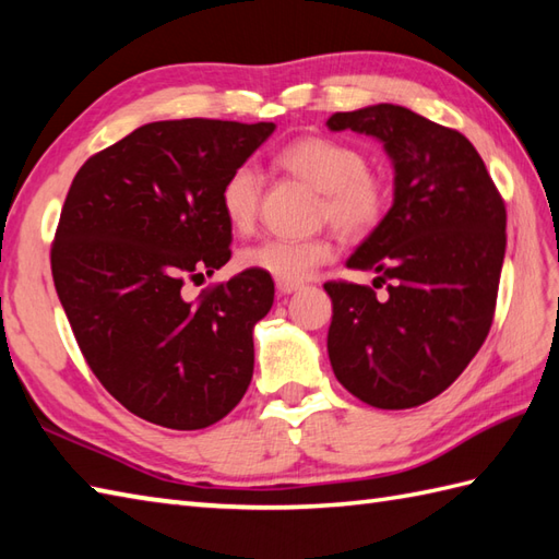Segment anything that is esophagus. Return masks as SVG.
<instances>
[{
	"label": "esophagus",
	"instance_id": "1",
	"mask_svg": "<svg viewBox=\"0 0 559 559\" xmlns=\"http://www.w3.org/2000/svg\"><path fill=\"white\" fill-rule=\"evenodd\" d=\"M276 288L283 295H290V293L302 290V283H298V281H276Z\"/></svg>",
	"mask_w": 559,
	"mask_h": 559
}]
</instances>
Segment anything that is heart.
<instances>
[{
    "label": "heart",
    "mask_w": 559,
    "mask_h": 559,
    "mask_svg": "<svg viewBox=\"0 0 559 559\" xmlns=\"http://www.w3.org/2000/svg\"><path fill=\"white\" fill-rule=\"evenodd\" d=\"M278 163L319 194V221L346 237L374 233L389 211V185L384 177L367 170V156L353 144L329 136L295 139L278 153ZM261 201V177L242 165L228 175L221 189V209L235 233L254 228ZM334 247L324 237L312 240H273L245 247L237 264L266 273L276 281H305L326 264Z\"/></svg>",
    "instance_id": "heart-1"
}]
</instances>
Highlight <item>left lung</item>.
I'll return each mask as SVG.
<instances>
[{"label":"left lung","mask_w":559,"mask_h":559,"mask_svg":"<svg viewBox=\"0 0 559 559\" xmlns=\"http://www.w3.org/2000/svg\"><path fill=\"white\" fill-rule=\"evenodd\" d=\"M326 127L377 136L396 170L394 206L348 259L377 273L374 288L324 283L334 302L329 360L367 406L415 408L451 386L490 334L504 199L466 136L401 105L336 112Z\"/></svg>","instance_id":"8db88e82"}]
</instances>
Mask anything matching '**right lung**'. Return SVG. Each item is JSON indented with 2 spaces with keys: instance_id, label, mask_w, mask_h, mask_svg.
Here are the masks:
<instances>
[{
  "instance_id": "obj_1",
  "label": "right lung",
  "mask_w": 559,
  "mask_h": 559,
  "mask_svg": "<svg viewBox=\"0 0 559 559\" xmlns=\"http://www.w3.org/2000/svg\"><path fill=\"white\" fill-rule=\"evenodd\" d=\"M273 122H151L81 165L50 249L55 288L98 382L170 430L225 418L252 382V329L273 305L266 273L187 281L230 259L221 189Z\"/></svg>"
}]
</instances>
